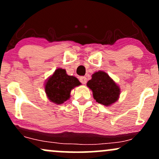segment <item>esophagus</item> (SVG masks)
Listing matches in <instances>:
<instances>
[{"label": "esophagus", "mask_w": 159, "mask_h": 159, "mask_svg": "<svg viewBox=\"0 0 159 159\" xmlns=\"http://www.w3.org/2000/svg\"><path fill=\"white\" fill-rule=\"evenodd\" d=\"M79 81H81L82 84H85L87 83V78L84 77V76H81V77L79 78Z\"/></svg>", "instance_id": "1"}]
</instances>
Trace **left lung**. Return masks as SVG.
Masks as SVG:
<instances>
[{
    "mask_svg": "<svg viewBox=\"0 0 159 159\" xmlns=\"http://www.w3.org/2000/svg\"><path fill=\"white\" fill-rule=\"evenodd\" d=\"M87 85L93 91L95 100L105 106L111 105L119 98L120 88L102 71L95 72Z\"/></svg>",
    "mask_w": 159,
    "mask_h": 159,
    "instance_id": "obj_1",
    "label": "left lung"
}]
</instances>
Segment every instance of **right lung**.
<instances>
[{
  "label": "right lung",
  "instance_id": "obj_1",
  "mask_svg": "<svg viewBox=\"0 0 159 159\" xmlns=\"http://www.w3.org/2000/svg\"><path fill=\"white\" fill-rule=\"evenodd\" d=\"M80 84L77 78L68 75L65 69L59 68L47 80L45 85V93L52 102L59 105L69 99L71 90Z\"/></svg>",
  "mask_w": 159,
  "mask_h": 159
}]
</instances>
